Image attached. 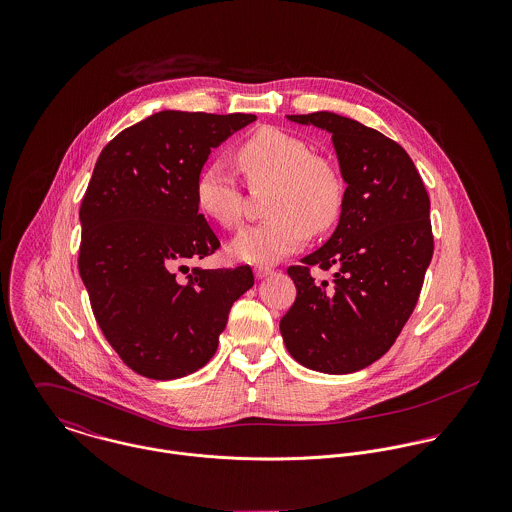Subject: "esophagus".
<instances>
[{"instance_id": "1", "label": "esophagus", "mask_w": 512, "mask_h": 512, "mask_svg": "<svg viewBox=\"0 0 512 512\" xmlns=\"http://www.w3.org/2000/svg\"><path fill=\"white\" fill-rule=\"evenodd\" d=\"M254 274H256V278H258V280H264V278L272 276V274H274V270H272L270 266H256V268H254Z\"/></svg>"}]
</instances>
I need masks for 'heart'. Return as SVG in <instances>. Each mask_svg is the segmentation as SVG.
Listing matches in <instances>:
<instances>
[{"label": "heart", "instance_id": "b5f03b06", "mask_svg": "<svg viewBox=\"0 0 512 512\" xmlns=\"http://www.w3.org/2000/svg\"><path fill=\"white\" fill-rule=\"evenodd\" d=\"M238 161L254 189H274L266 222L244 228L230 244L234 258L272 264L299 250L313 232L337 224L345 205L339 169L299 136L280 128H260L238 147ZM197 207L224 228L242 220L244 195L228 165L207 163L195 181Z\"/></svg>", "mask_w": 512, "mask_h": 512}]
</instances>
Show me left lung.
I'll use <instances>...</instances> for the list:
<instances>
[{
	"label": "left lung",
	"mask_w": 512,
	"mask_h": 512,
	"mask_svg": "<svg viewBox=\"0 0 512 512\" xmlns=\"http://www.w3.org/2000/svg\"><path fill=\"white\" fill-rule=\"evenodd\" d=\"M288 118L331 134L347 189L331 238L288 268L297 295L280 331L299 365L357 372L394 345L418 303L434 254L430 197L404 147L380 132L333 112ZM313 265L335 267L336 280L315 283Z\"/></svg>",
	"instance_id": "obj_1"
}]
</instances>
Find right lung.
Instances as JSON below:
<instances>
[{
  "label": "right lung",
  "mask_w": 512,
  "mask_h": 512,
  "mask_svg": "<svg viewBox=\"0 0 512 512\" xmlns=\"http://www.w3.org/2000/svg\"><path fill=\"white\" fill-rule=\"evenodd\" d=\"M254 120L163 110L120 132L94 165L78 272L106 341L142 376L173 380L207 365L232 303L254 286L250 266L177 276L220 246L195 201L197 175L213 147Z\"/></svg>",
  "instance_id": "right-lung-1"
}]
</instances>
